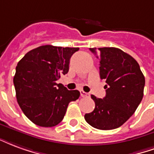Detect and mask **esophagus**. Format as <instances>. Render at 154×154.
Masks as SVG:
<instances>
[{
	"label": "esophagus",
	"instance_id": "esophagus-1",
	"mask_svg": "<svg viewBox=\"0 0 154 154\" xmlns=\"http://www.w3.org/2000/svg\"><path fill=\"white\" fill-rule=\"evenodd\" d=\"M80 95H81V97H89V94L88 93H85V91H80Z\"/></svg>",
	"mask_w": 154,
	"mask_h": 154
}]
</instances>
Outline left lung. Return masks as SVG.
Segmentation results:
<instances>
[{
	"label": "left lung",
	"instance_id": "8db88e82",
	"mask_svg": "<svg viewBox=\"0 0 154 154\" xmlns=\"http://www.w3.org/2000/svg\"><path fill=\"white\" fill-rule=\"evenodd\" d=\"M98 54L100 78L106 85V96L91 95L94 110L85 115L91 126L103 131L120 127L133 115L142 101L145 79L136 60L129 54L116 48H90Z\"/></svg>",
	"mask_w": 154,
	"mask_h": 154
}]
</instances>
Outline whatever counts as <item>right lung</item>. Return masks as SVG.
I'll list each match as a JSON object with an SVG mask.
<instances>
[{
  "instance_id": "right-lung-1",
  "label": "right lung",
  "mask_w": 154,
  "mask_h": 154,
  "mask_svg": "<svg viewBox=\"0 0 154 154\" xmlns=\"http://www.w3.org/2000/svg\"><path fill=\"white\" fill-rule=\"evenodd\" d=\"M79 48L45 45L27 52L18 62L14 76L16 98L30 121L42 127H52L63 120L67 106L80 95L57 84L69 71L70 57Z\"/></svg>"
}]
</instances>
